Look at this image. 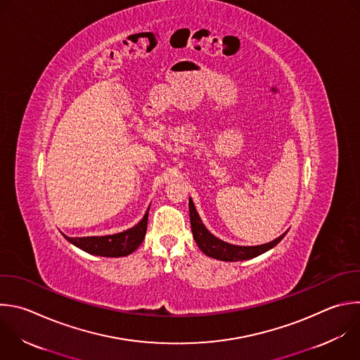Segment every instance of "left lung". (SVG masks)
I'll return each instance as SVG.
<instances>
[{
  "label": "left lung",
  "instance_id": "obj_1",
  "mask_svg": "<svg viewBox=\"0 0 360 360\" xmlns=\"http://www.w3.org/2000/svg\"><path fill=\"white\" fill-rule=\"evenodd\" d=\"M189 216H191L192 234H193V238H195L198 248L206 256L213 257L216 260H221V262H243V260L257 257V256L266 253L267 250L273 249L274 246H277L283 240V237L287 234V231H285L280 237H277L276 240L266 243V245H260V246H236V245H230V243L220 240V238L214 237L205 227L191 198H189Z\"/></svg>",
  "mask_w": 360,
  "mask_h": 360
}]
</instances>
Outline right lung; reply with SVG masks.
<instances>
[{"mask_svg":"<svg viewBox=\"0 0 360 360\" xmlns=\"http://www.w3.org/2000/svg\"><path fill=\"white\" fill-rule=\"evenodd\" d=\"M150 210V207H148ZM148 210L144 217L131 229L122 233L108 236H87V237H68L65 238L83 252L101 257H124L131 255L143 243L147 233Z\"/></svg>","mask_w":360,"mask_h":360,"instance_id":"1","label":"right lung"}]
</instances>
